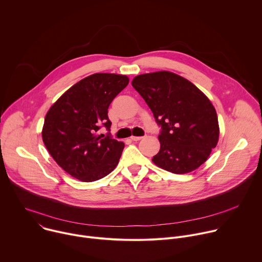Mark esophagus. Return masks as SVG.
<instances>
[{
    "label": "esophagus",
    "instance_id": "esophagus-1",
    "mask_svg": "<svg viewBox=\"0 0 262 262\" xmlns=\"http://www.w3.org/2000/svg\"><path fill=\"white\" fill-rule=\"evenodd\" d=\"M133 141H140V140H142L143 139V137H136V136H132V138H130Z\"/></svg>",
    "mask_w": 262,
    "mask_h": 262
}]
</instances>
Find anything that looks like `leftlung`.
Instances as JSON below:
<instances>
[{
	"label": "left lung",
	"mask_w": 262,
	"mask_h": 262,
	"mask_svg": "<svg viewBox=\"0 0 262 262\" xmlns=\"http://www.w3.org/2000/svg\"><path fill=\"white\" fill-rule=\"evenodd\" d=\"M132 85L161 126V149L152 162L175 174L189 173L205 163L220 130L216 112L204 93L169 71L140 74Z\"/></svg>",
	"instance_id": "8db88e82"
}]
</instances>
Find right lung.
Returning <instances> with one entry per match:
<instances>
[{"label": "right lung", "instance_id": "obj_1", "mask_svg": "<svg viewBox=\"0 0 262 262\" xmlns=\"http://www.w3.org/2000/svg\"><path fill=\"white\" fill-rule=\"evenodd\" d=\"M126 76L94 73L69 88L49 110L43 143L56 163L81 181L98 180L118 165L124 148L111 136L107 108L127 86ZM108 133L103 135L100 128Z\"/></svg>", "mask_w": 262, "mask_h": 262}]
</instances>
